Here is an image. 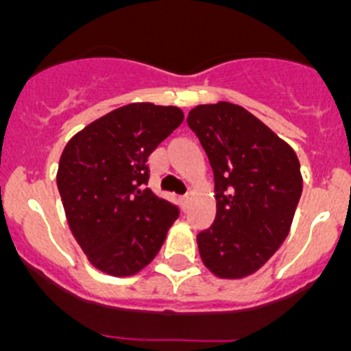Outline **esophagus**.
<instances>
[{"instance_id":"obj_1","label":"esophagus","mask_w":351,"mask_h":351,"mask_svg":"<svg viewBox=\"0 0 351 351\" xmlns=\"http://www.w3.org/2000/svg\"><path fill=\"white\" fill-rule=\"evenodd\" d=\"M181 200H182V204H188V202H190V193L182 195V198H181Z\"/></svg>"}]
</instances>
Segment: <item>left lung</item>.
Returning <instances> with one entry per match:
<instances>
[{
    "label": "left lung",
    "instance_id": "8db88e82",
    "mask_svg": "<svg viewBox=\"0 0 351 351\" xmlns=\"http://www.w3.org/2000/svg\"><path fill=\"white\" fill-rule=\"evenodd\" d=\"M186 123L209 158L218 200L214 223L197 235L200 256L219 278L253 274L290 232L302 193L297 154L228 101L198 105Z\"/></svg>",
    "mask_w": 351,
    "mask_h": 351
}]
</instances>
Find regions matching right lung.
<instances>
[{"label": "right lung", "mask_w": 351, "mask_h": 351, "mask_svg": "<svg viewBox=\"0 0 351 351\" xmlns=\"http://www.w3.org/2000/svg\"><path fill=\"white\" fill-rule=\"evenodd\" d=\"M182 119L178 107L125 105L64 147L58 190L71 234L96 269L132 276L158 255L181 210L147 188V160Z\"/></svg>", "instance_id": "obj_1"}]
</instances>
